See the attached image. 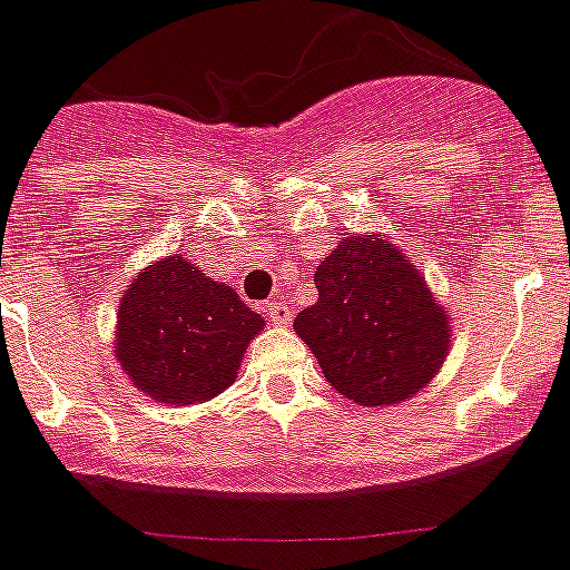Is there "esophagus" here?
Returning a JSON list of instances; mask_svg holds the SVG:
<instances>
[{"label": "esophagus", "mask_w": 570, "mask_h": 570, "mask_svg": "<svg viewBox=\"0 0 570 570\" xmlns=\"http://www.w3.org/2000/svg\"><path fill=\"white\" fill-rule=\"evenodd\" d=\"M267 317L275 323V326H289L292 309H289V306H286L284 301H273L267 306Z\"/></svg>", "instance_id": "esophagus-1"}]
</instances>
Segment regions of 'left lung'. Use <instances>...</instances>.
Listing matches in <instances>:
<instances>
[{
	"instance_id": "1",
	"label": "left lung",
	"mask_w": 570,
	"mask_h": 570,
	"mask_svg": "<svg viewBox=\"0 0 570 570\" xmlns=\"http://www.w3.org/2000/svg\"><path fill=\"white\" fill-rule=\"evenodd\" d=\"M317 303L295 317L323 376L365 407L405 402L450 354V317L387 238L345 236L315 273Z\"/></svg>"
}]
</instances>
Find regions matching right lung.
<instances>
[{
  "label": "right lung",
  "instance_id": "add662e5",
  "mask_svg": "<svg viewBox=\"0 0 570 570\" xmlns=\"http://www.w3.org/2000/svg\"><path fill=\"white\" fill-rule=\"evenodd\" d=\"M264 317L183 255L148 264L117 309L115 357L163 405H196L236 382Z\"/></svg>",
  "mask_w": 570,
  "mask_h": 570
}]
</instances>
